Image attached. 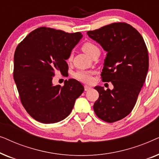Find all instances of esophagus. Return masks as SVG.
<instances>
[{
  "label": "esophagus",
  "mask_w": 159,
  "mask_h": 159,
  "mask_svg": "<svg viewBox=\"0 0 159 159\" xmlns=\"http://www.w3.org/2000/svg\"><path fill=\"white\" fill-rule=\"evenodd\" d=\"M84 90H85V91H88V90H90V89H91V87L88 86V85H84Z\"/></svg>",
  "instance_id": "esophagus-1"
}]
</instances>
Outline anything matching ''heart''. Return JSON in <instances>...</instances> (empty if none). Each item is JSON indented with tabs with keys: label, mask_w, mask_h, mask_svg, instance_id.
<instances>
[{
	"label": "heart",
	"mask_w": 159,
	"mask_h": 159,
	"mask_svg": "<svg viewBox=\"0 0 159 159\" xmlns=\"http://www.w3.org/2000/svg\"><path fill=\"white\" fill-rule=\"evenodd\" d=\"M82 50L86 54L89 56L93 55L96 51H98L99 48L95 44L92 43H86L82 45ZM72 58V54H70L69 57V61L71 60ZM93 72L87 70H79L74 73L73 77L78 81L84 82V83H90L93 81Z\"/></svg>",
	"instance_id": "1"
}]
</instances>
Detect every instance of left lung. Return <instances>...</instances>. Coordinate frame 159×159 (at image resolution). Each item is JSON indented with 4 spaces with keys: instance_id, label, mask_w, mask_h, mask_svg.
Listing matches in <instances>:
<instances>
[{
    "instance_id": "obj_1",
    "label": "left lung",
    "mask_w": 159,
    "mask_h": 159,
    "mask_svg": "<svg viewBox=\"0 0 159 159\" xmlns=\"http://www.w3.org/2000/svg\"><path fill=\"white\" fill-rule=\"evenodd\" d=\"M88 35L106 51L101 72L103 82H111L113 90L95 86L99 93L93 109L106 122L119 121L130 114L148 71V53L141 34L127 23H113Z\"/></svg>"
}]
</instances>
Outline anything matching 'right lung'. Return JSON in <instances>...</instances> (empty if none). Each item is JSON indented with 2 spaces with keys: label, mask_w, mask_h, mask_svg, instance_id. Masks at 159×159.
<instances>
[{
  "label": "right lung",
  "mask_w": 159,
  "mask_h": 159,
  "mask_svg": "<svg viewBox=\"0 0 159 159\" xmlns=\"http://www.w3.org/2000/svg\"><path fill=\"white\" fill-rule=\"evenodd\" d=\"M82 38L81 32L40 27L16 47L14 79L23 106L38 121L53 124L66 118L84 92L75 79L65 80L64 86L52 82L56 72L68 71L66 61Z\"/></svg>",
  "instance_id": "1"
}]
</instances>
